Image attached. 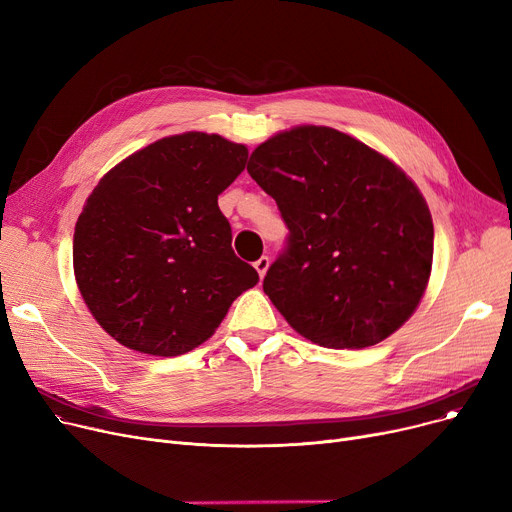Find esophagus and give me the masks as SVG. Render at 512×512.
Wrapping results in <instances>:
<instances>
[{"instance_id": "34e87169", "label": "esophagus", "mask_w": 512, "mask_h": 512, "mask_svg": "<svg viewBox=\"0 0 512 512\" xmlns=\"http://www.w3.org/2000/svg\"><path fill=\"white\" fill-rule=\"evenodd\" d=\"M255 270H257V274H259V278H263L265 276V272H267V267H270V257H259L255 263Z\"/></svg>"}]
</instances>
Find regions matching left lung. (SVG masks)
Returning a JSON list of instances; mask_svg holds the SVG:
<instances>
[{
  "mask_svg": "<svg viewBox=\"0 0 512 512\" xmlns=\"http://www.w3.org/2000/svg\"><path fill=\"white\" fill-rule=\"evenodd\" d=\"M247 170L288 228L263 290L294 330L326 348H365L405 324L434 257L432 213L405 172L328 126L276 134Z\"/></svg>",
  "mask_w": 512,
  "mask_h": 512,
  "instance_id": "obj_1",
  "label": "left lung"
}]
</instances>
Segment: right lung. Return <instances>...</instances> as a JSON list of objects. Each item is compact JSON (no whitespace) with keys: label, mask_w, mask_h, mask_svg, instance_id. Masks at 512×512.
Returning a JSON list of instances; mask_svg holds the SVG:
<instances>
[{"label":"right lung","mask_w":512,"mask_h":512,"mask_svg":"<svg viewBox=\"0 0 512 512\" xmlns=\"http://www.w3.org/2000/svg\"><path fill=\"white\" fill-rule=\"evenodd\" d=\"M247 157L220 134L184 132L132 153L93 188L74 228V276L114 340L145 355H184L257 284L218 207Z\"/></svg>","instance_id":"1"}]
</instances>
